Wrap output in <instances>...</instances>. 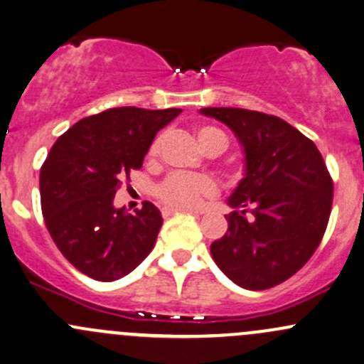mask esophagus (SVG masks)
Returning a JSON list of instances; mask_svg holds the SVG:
<instances>
[{
    "label": "esophagus",
    "instance_id": "esophagus-1",
    "mask_svg": "<svg viewBox=\"0 0 364 364\" xmlns=\"http://www.w3.org/2000/svg\"><path fill=\"white\" fill-rule=\"evenodd\" d=\"M178 213H193V214H197L198 211H192V209H176V208H162V216L164 218H169V216H172V214H178Z\"/></svg>",
    "mask_w": 364,
    "mask_h": 364
}]
</instances>
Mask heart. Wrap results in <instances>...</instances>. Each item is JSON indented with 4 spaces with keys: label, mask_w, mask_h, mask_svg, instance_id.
Returning <instances> with one entry per match:
<instances>
[{
    "label": "heart",
    "mask_w": 364,
    "mask_h": 364,
    "mask_svg": "<svg viewBox=\"0 0 364 364\" xmlns=\"http://www.w3.org/2000/svg\"><path fill=\"white\" fill-rule=\"evenodd\" d=\"M198 146L205 153H220L227 146V136L220 129L211 125H202L195 129ZM160 139L151 141L148 148V155L155 156L159 153ZM216 193V181L208 174H183L174 172L169 174L159 186H156V197L164 204L176 209H193L204 200L205 197H211Z\"/></svg>",
    "instance_id": "obj_1"
}]
</instances>
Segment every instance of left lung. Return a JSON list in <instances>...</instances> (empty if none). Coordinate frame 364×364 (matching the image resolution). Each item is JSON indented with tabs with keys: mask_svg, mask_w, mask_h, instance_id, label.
<instances>
[{
	"mask_svg": "<svg viewBox=\"0 0 364 364\" xmlns=\"http://www.w3.org/2000/svg\"><path fill=\"white\" fill-rule=\"evenodd\" d=\"M232 129L246 174L228 198V230L211 244L221 272L252 291L274 288L311 259L328 227L333 181L309 137L274 114L202 108Z\"/></svg>",
	"mask_w": 364,
	"mask_h": 364,
	"instance_id": "1",
	"label": "left lung"
}]
</instances>
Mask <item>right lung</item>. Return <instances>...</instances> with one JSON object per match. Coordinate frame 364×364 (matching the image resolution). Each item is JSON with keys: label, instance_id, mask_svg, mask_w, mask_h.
Instances as JSON below:
<instances>
[{"label": "right lung", "instance_id": "obj_1", "mask_svg": "<svg viewBox=\"0 0 364 364\" xmlns=\"http://www.w3.org/2000/svg\"><path fill=\"white\" fill-rule=\"evenodd\" d=\"M179 108H112L64 132L40 172L41 213L64 258L95 281L132 272L155 246L162 214L151 202L129 214L113 198L132 169H141L156 132Z\"/></svg>", "mask_w": 364, "mask_h": 364}]
</instances>
